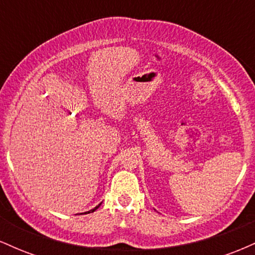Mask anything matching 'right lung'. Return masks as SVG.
Wrapping results in <instances>:
<instances>
[{"instance_id": "obj_1", "label": "right lung", "mask_w": 255, "mask_h": 255, "mask_svg": "<svg viewBox=\"0 0 255 255\" xmlns=\"http://www.w3.org/2000/svg\"><path fill=\"white\" fill-rule=\"evenodd\" d=\"M99 206H101V204H99V205H98V206H96V207H95V209H93V210H91V211H89V212H85V213H91V212H93V211H96V210H97V209H98V207H99Z\"/></svg>"}]
</instances>
